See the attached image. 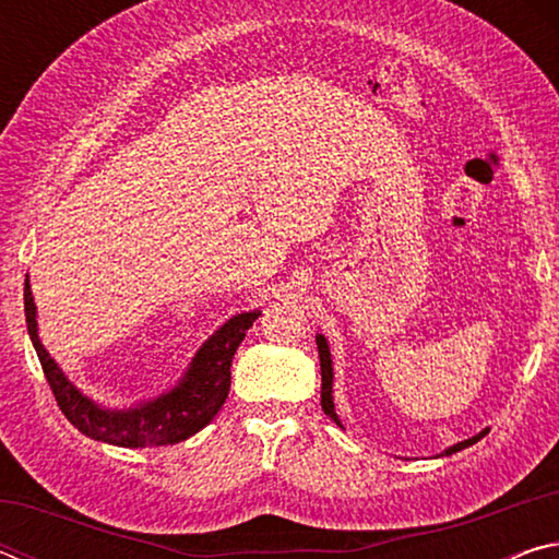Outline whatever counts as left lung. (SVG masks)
<instances>
[{
  "label": "left lung",
  "mask_w": 559,
  "mask_h": 559,
  "mask_svg": "<svg viewBox=\"0 0 559 559\" xmlns=\"http://www.w3.org/2000/svg\"><path fill=\"white\" fill-rule=\"evenodd\" d=\"M316 343H318V355H320V377H323V384H320V406H323V412L337 424V427H343V421H340V416L335 414V402H333V377H335V372H333V355H330V345H328L325 335H316ZM488 431L490 429H484V431H478L476 437L453 443V447H449L447 451H443L441 456H451V453L473 447V443L484 439Z\"/></svg>",
  "instance_id": "1"
}]
</instances>
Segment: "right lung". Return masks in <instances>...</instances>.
Wrapping results in <instances>:
<instances>
[{"label":"right lung","instance_id":"obj_1","mask_svg":"<svg viewBox=\"0 0 559 559\" xmlns=\"http://www.w3.org/2000/svg\"><path fill=\"white\" fill-rule=\"evenodd\" d=\"M24 313L32 345L39 355L41 370L51 384V392L75 429L88 439L106 441L122 449L173 447V443L194 437L210 424L229 396L231 359L236 347L249 333L261 310H246L214 330L197 349L192 362L167 392L150 396L130 406H106L91 400L75 386L59 362L41 345L39 323H36V302L32 296L29 276L24 281Z\"/></svg>","mask_w":559,"mask_h":559}]
</instances>
